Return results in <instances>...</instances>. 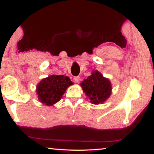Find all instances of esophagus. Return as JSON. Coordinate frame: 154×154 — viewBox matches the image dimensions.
Wrapping results in <instances>:
<instances>
[{
    "label": "esophagus",
    "instance_id": "1",
    "mask_svg": "<svg viewBox=\"0 0 154 154\" xmlns=\"http://www.w3.org/2000/svg\"><path fill=\"white\" fill-rule=\"evenodd\" d=\"M74 80H75V82L79 83V80H80V77L79 76H75V77H74Z\"/></svg>",
    "mask_w": 154,
    "mask_h": 154
}]
</instances>
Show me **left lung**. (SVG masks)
<instances>
[{
  "instance_id": "1",
  "label": "left lung",
  "mask_w": 154,
  "mask_h": 154,
  "mask_svg": "<svg viewBox=\"0 0 154 154\" xmlns=\"http://www.w3.org/2000/svg\"><path fill=\"white\" fill-rule=\"evenodd\" d=\"M83 92L94 105L103 103L111 94V84L109 79L104 77L100 72L94 71L90 76L81 83Z\"/></svg>"
}]
</instances>
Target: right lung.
<instances>
[{
	"label": "right lung",
	"instance_id": "add662e5",
	"mask_svg": "<svg viewBox=\"0 0 154 154\" xmlns=\"http://www.w3.org/2000/svg\"><path fill=\"white\" fill-rule=\"evenodd\" d=\"M73 84L69 77L52 75L38 83L36 93L38 100L48 106H52L60 100L68 87Z\"/></svg>",
	"mask_w": 154,
	"mask_h": 154
}]
</instances>
